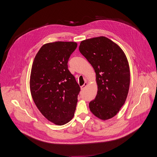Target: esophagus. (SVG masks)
Masks as SVG:
<instances>
[{
	"label": "esophagus",
	"mask_w": 157,
	"mask_h": 157,
	"mask_svg": "<svg viewBox=\"0 0 157 157\" xmlns=\"http://www.w3.org/2000/svg\"><path fill=\"white\" fill-rule=\"evenodd\" d=\"M87 85V83L86 82H84V84L82 86H81V89H82V90H83V89H84L86 87Z\"/></svg>",
	"instance_id": "obj_1"
}]
</instances>
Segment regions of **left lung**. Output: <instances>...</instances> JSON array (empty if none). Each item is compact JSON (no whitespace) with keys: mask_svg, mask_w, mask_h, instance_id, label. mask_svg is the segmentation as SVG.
Masks as SVG:
<instances>
[{"mask_svg":"<svg viewBox=\"0 0 157 157\" xmlns=\"http://www.w3.org/2000/svg\"><path fill=\"white\" fill-rule=\"evenodd\" d=\"M80 53L90 63L98 86L96 98L89 102L93 114L107 120L124 104L130 86V69L122 50L110 39L99 36L81 42Z\"/></svg>","mask_w":157,"mask_h":157,"instance_id":"1","label":"left lung"}]
</instances>
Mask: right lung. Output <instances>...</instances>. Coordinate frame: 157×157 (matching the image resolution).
Returning <instances> with one entry per match:
<instances>
[{
  "label": "right lung",
  "mask_w": 157,
  "mask_h": 157,
  "mask_svg": "<svg viewBox=\"0 0 157 157\" xmlns=\"http://www.w3.org/2000/svg\"><path fill=\"white\" fill-rule=\"evenodd\" d=\"M76 42L56 41L43 45L34 59L30 91L41 113L63 125L73 117L81 88L68 70V62Z\"/></svg>",
  "instance_id": "1"
}]
</instances>
